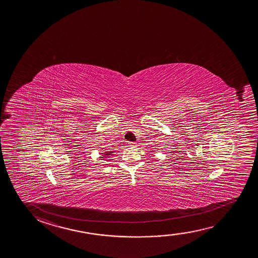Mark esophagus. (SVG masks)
Here are the masks:
<instances>
[{
    "instance_id": "obj_1",
    "label": "esophagus",
    "mask_w": 258,
    "mask_h": 258,
    "mask_svg": "<svg viewBox=\"0 0 258 258\" xmlns=\"http://www.w3.org/2000/svg\"><path fill=\"white\" fill-rule=\"evenodd\" d=\"M128 146L131 148H136L137 147V143L136 142H128Z\"/></svg>"
}]
</instances>
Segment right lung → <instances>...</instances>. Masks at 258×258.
Masks as SVG:
<instances>
[{"instance_id": "add662e5", "label": "right lung", "mask_w": 258, "mask_h": 258, "mask_svg": "<svg viewBox=\"0 0 258 258\" xmlns=\"http://www.w3.org/2000/svg\"><path fill=\"white\" fill-rule=\"evenodd\" d=\"M111 153H114V152H110V151H107V152L103 153V154H104V156H105V157H107V156H109V155H110V154H111Z\"/></svg>"}]
</instances>
